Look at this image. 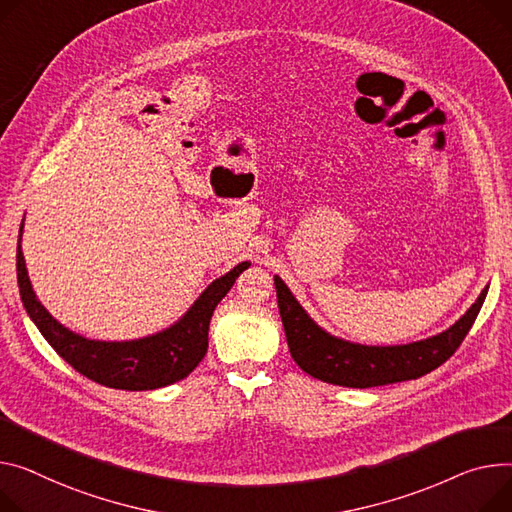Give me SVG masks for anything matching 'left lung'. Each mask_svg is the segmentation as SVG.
Instances as JSON below:
<instances>
[{
	"mask_svg": "<svg viewBox=\"0 0 512 512\" xmlns=\"http://www.w3.org/2000/svg\"><path fill=\"white\" fill-rule=\"evenodd\" d=\"M280 317L294 362L311 377L339 385L368 389L412 381L447 362L461 346L486 300L482 290L469 311L447 331L403 346H362L329 335L321 329L292 296L282 278H274Z\"/></svg>",
	"mask_w": 512,
	"mask_h": 512,
	"instance_id": "1",
	"label": "left lung"
}]
</instances>
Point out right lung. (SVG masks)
<instances>
[{"label":"right lung","instance_id":"add662e5","mask_svg":"<svg viewBox=\"0 0 512 512\" xmlns=\"http://www.w3.org/2000/svg\"><path fill=\"white\" fill-rule=\"evenodd\" d=\"M22 228L24 220L18 234L16 274L26 313L67 364L98 385L123 391H150L185 379L208 352V331L218 302L251 265L249 261L238 263L226 276L214 280L191 309L168 329L131 342H98L63 327L39 302L28 280L20 247Z\"/></svg>","mask_w":512,"mask_h":512}]
</instances>
